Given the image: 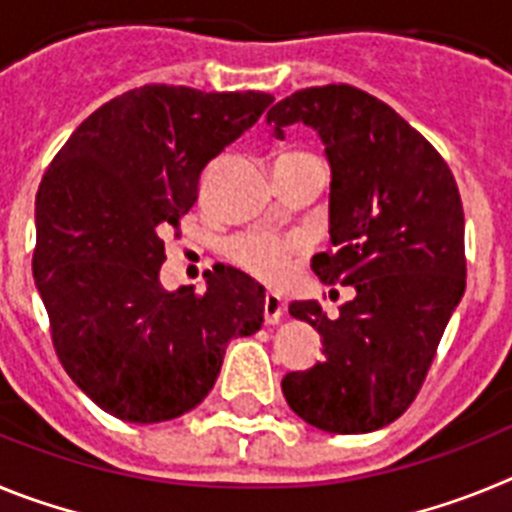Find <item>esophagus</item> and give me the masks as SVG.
Listing matches in <instances>:
<instances>
[{"instance_id": "34e87169", "label": "esophagus", "mask_w": 512, "mask_h": 512, "mask_svg": "<svg viewBox=\"0 0 512 512\" xmlns=\"http://www.w3.org/2000/svg\"><path fill=\"white\" fill-rule=\"evenodd\" d=\"M282 315H284L282 297L274 295V292H269V295L264 297V320H266V325H277L279 320H282Z\"/></svg>"}]
</instances>
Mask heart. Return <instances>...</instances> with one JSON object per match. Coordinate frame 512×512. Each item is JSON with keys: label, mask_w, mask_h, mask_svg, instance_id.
<instances>
[{"label": "heart", "mask_w": 512, "mask_h": 512, "mask_svg": "<svg viewBox=\"0 0 512 512\" xmlns=\"http://www.w3.org/2000/svg\"><path fill=\"white\" fill-rule=\"evenodd\" d=\"M307 243L302 238H274L266 233H246L233 238L228 246V259L238 269L264 284L287 282L297 261L305 256Z\"/></svg>", "instance_id": "obj_1"}]
</instances>
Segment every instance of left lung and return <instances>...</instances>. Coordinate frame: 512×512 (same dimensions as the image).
<instances>
[{"label": "left lung", "mask_w": 512, "mask_h": 512, "mask_svg": "<svg viewBox=\"0 0 512 512\" xmlns=\"http://www.w3.org/2000/svg\"><path fill=\"white\" fill-rule=\"evenodd\" d=\"M266 122L277 138L292 122L318 130L330 164V248L312 271L356 289L333 320L315 300L289 305L320 333L323 361L289 372L282 392L320 431H377L420 392L467 287L459 187L390 104L348 84L300 89Z\"/></svg>", "instance_id": "8db88e82"}]
</instances>
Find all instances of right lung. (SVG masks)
I'll use <instances>...</instances> for the list:
<instances>
[{
	"label": "right lung",
	"instance_id": "obj_1",
	"mask_svg": "<svg viewBox=\"0 0 512 512\" xmlns=\"http://www.w3.org/2000/svg\"><path fill=\"white\" fill-rule=\"evenodd\" d=\"M274 102L264 92L146 84L102 104L56 153L35 197L33 274L63 369L104 413L161 423L212 390L230 338L264 323V287L238 269L202 295L166 292L164 233L200 176Z\"/></svg>",
	"mask_w": 512,
	"mask_h": 512
}]
</instances>
